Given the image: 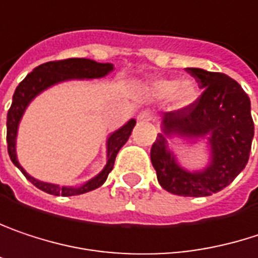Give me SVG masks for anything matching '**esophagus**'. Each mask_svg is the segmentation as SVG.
I'll list each match as a JSON object with an SVG mask.
<instances>
[{
    "label": "esophagus",
    "instance_id": "esophagus-1",
    "mask_svg": "<svg viewBox=\"0 0 258 258\" xmlns=\"http://www.w3.org/2000/svg\"><path fill=\"white\" fill-rule=\"evenodd\" d=\"M151 118H153V115H151L150 111H147V110L138 114V120H140V121H150Z\"/></svg>",
    "mask_w": 258,
    "mask_h": 258
}]
</instances>
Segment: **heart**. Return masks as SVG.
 I'll return each instance as SVG.
<instances>
[{"mask_svg":"<svg viewBox=\"0 0 258 258\" xmlns=\"http://www.w3.org/2000/svg\"><path fill=\"white\" fill-rule=\"evenodd\" d=\"M147 93L157 101L168 99L174 110H184L196 102L198 86L188 79H157L147 86Z\"/></svg>","mask_w":258,"mask_h":258,"instance_id":"obj_1","label":"heart"}]
</instances>
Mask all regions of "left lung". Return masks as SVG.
<instances>
[{
	"label": "left lung",
	"instance_id": "obj_1",
	"mask_svg": "<svg viewBox=\"0 0 258 258\" xmlns=\"http://www.w3.org/2000/svg\"><path fill=\"white\" fill-rule=\"evenodd\" d=\"M204 93L184 110L162 115V132L150 157L159 184L178 196H211L227 187L248 163L254 123L251 102L241 84L226 74L187 68ZM207 139L210 162L205 168L188 171L176 160L167 140Z\"/></svg>",
	"mask_w": 258,
	"mask_h": 258
}]
</instances>
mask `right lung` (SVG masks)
I'll list each match as a JSON object with an SVG mask.
<instances>
[{
    "mask_svg": "<svg viewBox=\"0 0 258 258\" xmlns=\"http://www.w3.org/2000/svg\"><path fill=\"white\" fill-rule=\"evenodd\" d=\"M114 70L113 63H99L92 59L86 57H73V59H65V60H54V62H46L37 68L31 74L25 77V80L19 83V86L15 90L13 95V102L7 114V147H9V156L12 162L17 166L22 174L28 178L37 188L46 191L48 195L54 196H77L87 191H92L98 187H101L105 181L108 174L113 171L114 160L118 153V150L126 144L129 140L134 126L137 124L135 118H131L126 124H123L120 129L114 131L110 134L107 140V165L104 169L81 184L79 187H67V185H59V184H51L44 182L37 178L31 177L19 163L16 153V140L17 131H19V123L26 111L28 105L32 102L35 96H38L41 92L47 90L48 87L70 80H93V79H102L108 76Z\"/></svg>",
    "mask_w": 258,
    "mask_h": 258,
    "instance_id": "1",
    "label": "right lung"
}]
</instances>
